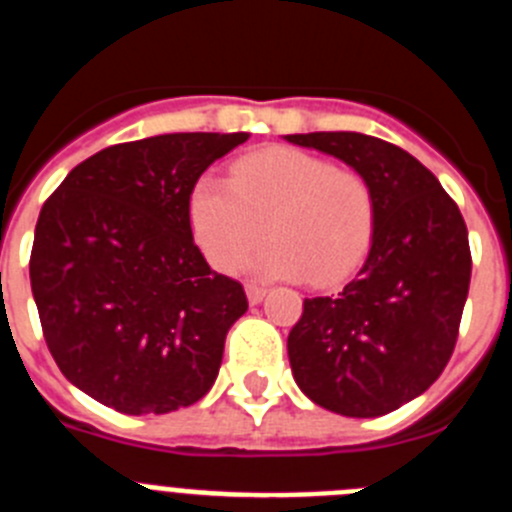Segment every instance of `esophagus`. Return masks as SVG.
I'll return each instance as SVG.
<instances>
[{"label": "esophagus", "mask_w": 512, "mask_h": 512, "mask_svg": "<svg viewBox=\"0 0 512 512\" xmlns=\"http://www.w3.org/2000/svg\"><path fill=\"white\" fill-rule=\"evenodd\" d=\"M246 297L251 305H259V302L266 297V289L259 287V284H246Z\"/></svg>", "instance_id": "34e87169"}]
</instances>
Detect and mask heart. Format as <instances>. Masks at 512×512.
I'll return each mask as SVG.
<instances>
[{
	"mask_svg": "<svg viewBox=\"0 0 512 512\" xmlns=\"http://www.w3.org/2000/svg\"><path fill=\"white\" fill-rule=\"evenodd\" d=\"M189 223L215 269L233 271L269 233L251 271L264 279L336 284L372 243L374 197L361 174L300 148L271 146L205 174L189 192Z\"/></svg>",
	"mask_w": 512,
	"mask_h": 512,
	"instance_id": "obj_1",
	"label": "heart"
}]
</instances>
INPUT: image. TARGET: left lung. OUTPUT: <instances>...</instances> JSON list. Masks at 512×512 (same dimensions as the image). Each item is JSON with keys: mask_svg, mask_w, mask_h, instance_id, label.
<instances>
[{"mask_svg": "<svg viewBox=\"0 0 512 512\" xmlns=\"http://www.w3.org/2000/svg\"><path fill=\"white\" fill-rule=\"evenodd\" d=\"M361 174L374 197L372 246L354 282L305 300L287 351L315 405L379 418L423 395L454 354L472 253L459 207L408 151L364 133L284 135Z\"/></svg>", "mask_w": 512, "mask_h": 512, "instance_id": "8db88e82", "label": "left lung"}]
</instances>
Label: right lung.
<instances>
[{"mask_svg": "<svg viewBox=\"0 0 512 512\" xmlns=\"http://www.w3.org/2000/svg\"><path fill=\"white\" fill-rule=\"evenodd\" d=\"M248 133H166L69 171L35 225L30 287L63 377L125 415L189 408L215 384L243 287L194 246L189 192Z\"/></svg>", "mask_w": 512, "mask_h": 512, "instance_id": "obj_1", "label": "right lung"}]
</instances>
